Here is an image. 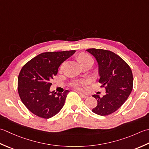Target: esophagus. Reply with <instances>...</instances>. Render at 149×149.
<instances>
[{
    "instance_id": "1",
    "label": "esophagus",
    "mask_w": 149,
    "mask_h": 149,
    "mask_svg": "<svg viewBox=\"0 0 149 149\" xmlns=\"http://www.w3.org/2000/svg\"><path fill=\"white\" fill-rule=\"evenodd\" d=\"M78 94H79V95H80V96L81 98H87V97H88L87 95H84V94L81 93H80V92H78Z\"/></svg>"
}]
</instances>
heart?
Here are the masks:
<instances>
[{
  "label": "heart",
  "mask_w": 149,
  "mask_h": 149,
  "mask_svg": "<svg viewBox=\"0 0 149 149\" xmlns=\"http://www.w3.org/2000/svg\"><path fill=\"white\" fill-rule=\"evenodd\" d=\"M78 60L81 65H83L87 62H93V59L92 58V57L89 56L88 54L84 53H81L80 55H79ZM62 69H63V65H62L61 67V70H62ZM86 84V80H76L72 81L71 86L77 89H81L82 86H84V85Z\"/></svg>",
  "instance_id": "heart-1"
}]
</instances>
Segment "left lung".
Listing matches in <instances>:
<instances>
[{
    "instance_id": "8db88e82",
    "label": "left lung",
    "mask_w": 149,
    "mask_h": 149,
    "mask_svg": "<svg viewBox=\"0 0 149 149\" xmlns=\"http://www.w3.org/2000/svg\"><path fill=\"white\" fill-rule=\"evenodd\" d=\"M95 58L98 65L99 82L105 87V95L93 96L98 102L92 111L107 116L117 111L128 98L132 90V72L129 65L116 54L101 49L86 50Z\"/></svg>"
}]
</instances>
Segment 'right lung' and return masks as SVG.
Returning a JSON list of instances; mask_svg holds the SVG:
<instances>
[{"label": "right lung", "mask_w": 149, "mask_h": 149, "mask_svg": "<svg viewBox=\"0 0 149 149\" xmlns=\"http://www.w3.org/2000/svg\"><path fill=\"white\" fill-rule=\"evenodd\" d=\"M75 50L41 53L24 65L18 77V92L24 105L36 116L48 119L55 116L65 104L69 91H50V80L60 65Z\"/></svg>", "instance_id": "1"}]
</instances>
